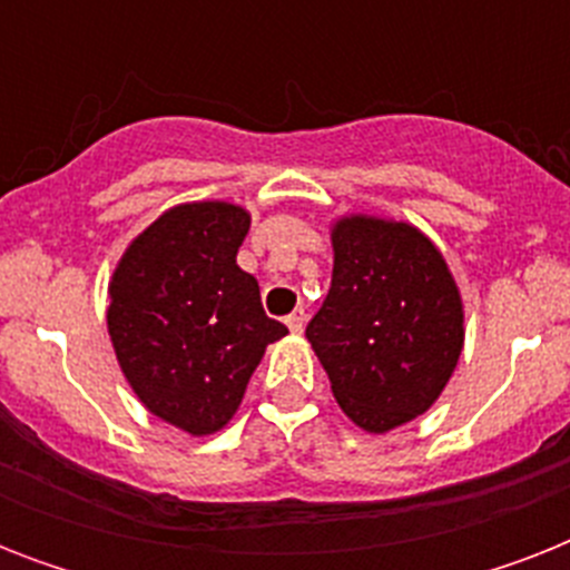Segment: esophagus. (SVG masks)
<instances>
[{
	"label": "esophagus",
	"instance_id": "1",
	"mask_svg": "<svg viewBox=\"0 0 570 570\" xmlns=\"http://www.w3.org/2000/svg\"><path fill=\"white\" fill-rule=\"evenodd\" d=\"M304 322H307V313H304L302 307H298V311H293V313H289V316H286V325H289V331H293V334H302V331H304Z\"/></svg>",
	"mask_w": 570,
	"mask_h": 570
}]
</instances>
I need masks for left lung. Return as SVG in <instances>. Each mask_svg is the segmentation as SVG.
I'll return each mask as SVG.
<instances>
[{
	"label": "left lung",
	"instance_id": "1",
	"mask_svg": "<svg viewBox=\"0 0 570 570\" xmlns=\"http://www.w3.org/2000/svg\"><path fill=\"white\" fill-rule=\"evenodd\" d=\"M331 239V289L307 340L340 407L366 432H387L423 414L459 364V289L411 224L355 215Z\"/></svg>",
	"mask_w": 570,
	"mask_h": 570
}]
</instances>
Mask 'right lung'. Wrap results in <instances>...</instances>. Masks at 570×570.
<instances>
[{"label":"right lung","mask_w":570,"mask_h":570,"mask_svg":"<svg viewBox=\"0 0 570 570\" xmlns=\"http://www.w3.org/2000/svg\"><path fill=\"white\" fill-rule=\"evenodd\" d=\"M250 218L233 204L159 215L115 268L109 334L118 364L156 416L191 434L218 432L239 407L268 343L257 277L236 266Z\"/></svg>","instance_id":"add662e5"}]
</instances>
